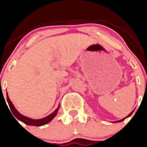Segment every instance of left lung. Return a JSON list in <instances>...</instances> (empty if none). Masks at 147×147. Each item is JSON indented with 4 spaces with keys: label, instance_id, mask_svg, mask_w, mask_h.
I'll return each mask as SVG.
<instances>
[{
    "label": "left lung",
    "instance_id": "obj_1",
    "mask_svg": "<svg viewBox=\"0 0 147 147\" xmlns=\"http://www.w3.org/2000/svg\"><path fill=\"white\" fill-rule=\"evenodd\" d=\"M133 111H134V110H132V112H131V113H129V115H127V117H125V118H124V119H121V120H119V121H114V122H113V123H118V122H121V121H124V119H127V118L129 117V116H130V115H132V113H133Z\"/></svg>",
    "mask_w": 147,
    "mask_h": 147
}]
</instances>
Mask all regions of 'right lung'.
<instances>
[{
    "mask_svg": "<svg viewBox=\"0 0 147 147\" xmlns=\"http://www.w3.org/2000/svg\"><path fill=\"white\" fill-rule=\"evenodd\" d=\"M6 98H7V102L8 104H9V108L10 110H11V112L13 114L12 115H15V118H16L17 119H18V120L20 121L23 122L24 124L29 126H36V127H40V126L45 125V124L49 123V122L52 120V119L55 117L56 115H57V114L58 113V110H59V106H60V105H59L57 108L52 113H51L50 115H49L48 116H46V117L42 118V119H30V118L28 117H26V116H25V115H22V114H20V113L18 112V110H16V108L15 107V106H14V105L12 104V102H11V100L9 99V98L8 93H6Z\"/></svg>",
    "mask_w": 147,
    "mask_h": 147,
    "instance_id": "1",
    "label": "right lung"
}]
</instances>
